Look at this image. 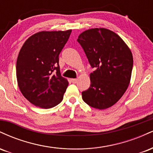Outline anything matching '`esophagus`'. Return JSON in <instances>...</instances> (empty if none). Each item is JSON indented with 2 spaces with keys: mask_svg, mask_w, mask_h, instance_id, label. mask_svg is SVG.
I'll return each mask as SVG.
<instances>
[{
  "mask_svg": "<svg viewBox=\"0 0 153 153\" xmlns=\"http://www.w3.org/2000/svg\"><path fill=\"white\" fill-rule=\"evenodd\" d=\"M71 80V82H73V83H76V82H78V79H77V78H72Z\"/></svg>",
  "mask_w": 153,
  "mask_h": 153,
  "instance_id": "34e87169",
  "label": "esophagus"
}]
</instances>
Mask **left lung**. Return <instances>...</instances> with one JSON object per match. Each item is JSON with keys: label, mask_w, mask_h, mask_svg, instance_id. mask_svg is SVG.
I'll use <instances>...</instances> for the list:
<instances>
[{"label": "left lung", "mask_w": 153, "mask_h": 153, "mask_svg": "<svg viewBox=\"0 0 153 153\" xmlns=\"http://www.w3.org/2000/svg\"><path fill=\"white\" fill-rule=\"evenodd\" d=\"M78 42L95 68L90 74V87L82 92V100L97 109L109 108L122 98L130 82L133 67L130 49L118 34L104 28L84 31Z\"/></svg>", "instance_id": "left-lung-1"}]
</instances>
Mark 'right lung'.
<instances>
[{
	"instance_id": "add662e5",
	"label": "right lung",
	"mask_w": 153,
	"mask_h": 153,
	"mask_svg": "<svg viewBox=\"0 0 153 153\" xmlns=\"http://www.w3.org/2000/svg\"><path fill=\"white\" fill-rule=\"evenodd\" d=\"M72 29L39 31L24 42L16 61V78L23 96L34 106L50 108L62 101L68 81L60 74L59 54Z\"/></svg>"
}]
</instances>
